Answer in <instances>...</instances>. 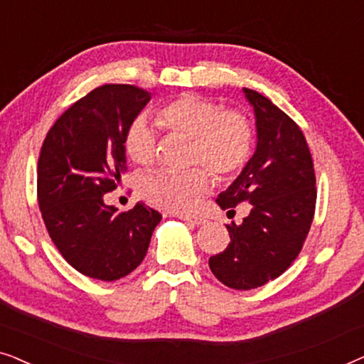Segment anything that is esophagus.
Wrapping results in <instances>:
<instances>
[{"label": "esophagus", "instance_id": "1", "mask_svg": "<svg viewBox=\"0 0 364 364\" xmlns=\"http://www.w3.org/2000/svg\"><path fill=\"white\" fill-rule=\"evenodd\" d=\"M181 218L186 222L193 223V225H202V223H205V218L200 215H181Z\"/></svg>", "mask_w": 364, "mask_h": 364}]
</instances>
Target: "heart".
<instances>
[{
  "label": "heart",
  "mask_w": 364,
  "mask_h": 364,
  "mask_svg": "<svg viewBox=\"0 0 364 364\" xmlns=\"http://www.w3.org/2000/svg\"><path fill=\"white\" fill-rule=\"evenodd\" d=\"M157 126L168 136L191 139L187 172H157L144 178L141 192L152 205L171 212H191L212 187L213 177H235L250 161L255 131L240 109H222L212 99L186 92L164 102L154 112ZM126 154L139 166L157 159V139L146 122L134 121L124 136Z\"/></svg>",
  "instance_id": "obj_1"
}]
</instances>
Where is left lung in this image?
I'll return each instance as SVG.
<instances>
[{
  "label": "left lung",
  "instance_id": "left-lung-1",
  "mask_svg": "<svg viewBox=\"0 0 364 364\" xmlns=\"http://www.w3.org/2000/svg\"><path fill=\"white\" fill-rule=\"evenodd\" d=\"M243 92L255 107L257 151L217 203L233 213L238 203H250V213L242 225H227L230 243L208 258L213 275L233 290L263 287L290 268L316 207L315 167L301 129L260 92Z\"/></svg>",
  "mask_w": 364,
  "mask_h": 364
}]
</instances>
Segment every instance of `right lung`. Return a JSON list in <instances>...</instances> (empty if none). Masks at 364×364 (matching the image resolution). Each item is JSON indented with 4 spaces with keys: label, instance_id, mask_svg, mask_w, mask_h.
Listing matches in <instances>:
<instances>
[{
    "label": "right lung",
    "instance_id": "obj_1",
    "mask_svg": "<svg viewBox=\"0 0 364 364\" xmlns=\"http://www.w3.org/2000/svg\"><path fill=\"white\" fill-rule=\"evenodd\" d=\"M151 101L131 84H104L54 122L38 161V203L51 240L73 268L114 282L141 265L162 215L137 202L106 205L126 171L124 136Z\"/></svg>",
    "mask_w": 364,
    "mask_h": 364
}]
</instances>
